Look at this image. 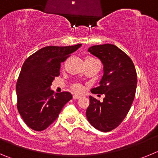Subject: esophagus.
<instances>
[{
	"mask_svg": "<svg viewBox=\"0 0 158 158\" xmlns=\"http://www.w3.org/2000/svg\"><path fill=\"white\" fill-rule=\"evenodd\" d=\"M73 98L74 99V100H76V99H79L81 98V96L80 95H73Z\"/></svg>",
	"mask_w": 158,
	"mask_h": 158,
	"instance_id": "1",
	"label": "esophagus"
}]
</instances>
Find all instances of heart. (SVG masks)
Segmentation results:
<instances>
[{"instance_id":"b5f03b06","label":"heart","mask_w":158,"mask_h":158,"mask_svg":"<svg viewBox=\"0 0 158 158\" xmlns=\"http://www.w3.org/2000/svg\"><path fill=\"white\" fill-rule=\"evenodd\" d=\"M86 60L93 61V60H95V59H94V58H88ZM81 89V87L80 85H75L73 86V89H74L75 91H80Z\"/></svg>"}]
</instances>
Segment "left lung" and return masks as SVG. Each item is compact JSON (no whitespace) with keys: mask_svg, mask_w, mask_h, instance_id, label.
Masks as SVG:
<instances>
[{"mask_svg":"<svg viewBox=\"0 0 158 158\" xmlns=\"http://www.w3.org/2000/svg\"><path fill=\"white\" fill-rule=\"evenodd\" d=\"M88 51L104 65L99 86L91 92L104 94L105 97L100 102L89 96L86 116L96 129L108 132L122 123L131 108L136 92V70L127 54L113 44L93 46Z\"/></svg>","mask_w":158,"mask_h":158,"instance_id":"8db88e82","label":"left lung"}]
</instances>
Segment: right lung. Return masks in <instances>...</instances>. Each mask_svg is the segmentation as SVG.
<instances>
[{
    "label": "right lung",
    "instance_id": "add662e5",
    "mask_svg": "<svg viewBox=\"0 0 158 158\" xmlns=\"http://www.w3.org/2000/svg\"><path fill=\"white\" fill-rule=\"evenodd\" d=\"M81 45L43 47L27 58L22 65L16 87L17 109L32 130L47 129L73 98L68 92L54 93L51 85L54 77L59 76L61 62Z\"/></svg>",
    "mask_w": 158,
    "mask_h": 158
}]
</instances>
